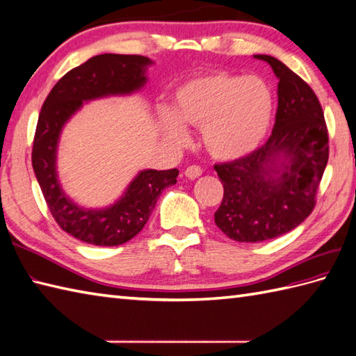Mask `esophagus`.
Instances as JSON below:
<instances>
[{"label":"esophagus","instance_id":"esophagus-1","mask_svg":"<svg viewBox=\"0 0 356 356\" xmlns=\"http://www.w3.org/2000/svg\"><path fill=\"white\" fill-rule=\"evenodd\" d=\"M203 175V170L202 167H198V165H189V167L185 170V176L188 179H197Z\"/></svg>","mask_w":356,"mask_h":356}]
</instances>
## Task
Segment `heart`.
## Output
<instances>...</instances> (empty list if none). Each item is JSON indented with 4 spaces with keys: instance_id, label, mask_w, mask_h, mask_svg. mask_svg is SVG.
Wrapping results in <instances>:
<instances>
[{
    "instance_id": "b5f03b06",
    "label": "heart",
    "mask_w": 356,
    "mask_h": 356,
    "mask_svg": "<svg viewBox=\"0 0 356 356\" xmlns=\"http://www.w3.org/2000/svg\"><path fill=\"white\" fill-rule=\"evenodd\" d=\"M275 111V97L259 77L226 71L206 74L181 85L175 97V115L161 113L163 134L185 144V126L202 127L211 156L221 161L244 158L266 138Z\"/></svg>"
}]
</instances>
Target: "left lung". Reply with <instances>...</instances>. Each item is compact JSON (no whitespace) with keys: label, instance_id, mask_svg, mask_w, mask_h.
Wrapping results in <instances>:
<instances>
[{"label":"left lung","instance_id":"8db88e82","mask_svg":"<svg viewBox=\"0 0 356 356\" xmlns=\"http://www.w3.org/2000/svg\"><path fill=\"white\" fill-rule=\"evenodd\" d=\"M254 57L270 63L279 79L273 131L250 154L213 165L225 188L216 225L238 243L277 238L309 217L329 158L327 126L316 92L275 57Z\"/></svg>","mask_w":356,"mask_h":356}]
</instances>
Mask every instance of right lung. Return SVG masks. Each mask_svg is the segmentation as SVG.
<instances>
[{"instance_id":"add662e5","label":"right lung","mask_w":356,"mask_h":356,"mask_svg":"<svg viewBox=\"0 0 356 356\" xmlns=\"http://www.w3.org/2000/svg\"><path fill=\"white\" fill-rule=\"evenodd\" d=\"M150 63L148 57L138 54L90 57L57 81L40 109L33 139V170L57 225L83 243L104 247L127 243L145 226L163 188L177 181V168L140 171L121 200L102 211L79 208L57 181L56 148L63 124L85 100L129 94L144 86L145 66Z\"/></svg>"}]
</instances>
